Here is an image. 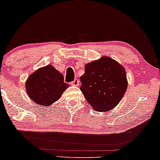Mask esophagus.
Wrapping results in <instances>:
<instances>
[{
  "label": "esophagus",
  "mask_w": 160,
  "mask_h": 160,
  "mask_svg": "<svg viewBox=\"0 0 160 160\" xmlns=\"http://www.w3.org/2000/svg\"><path fill=\"white\" fill-rule=\"evenodd\" d=\"M71 85H73V86H78L79 85V81L78 79H75L73 82H71Z\"/></svg>",
  "instance_id": "34e87169"
}]
</instances>
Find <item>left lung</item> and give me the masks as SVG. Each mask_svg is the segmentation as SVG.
Returning a JSON list of instances; mask_svg holds the SVG:
<instances>
[{
  "instance_id": "left-lung-1",
  "label": "left lung",
  "mask_w": 160,
  "mask_h": 160,
  "mask_svg": "<svg viewBox=\"0 0 160 160\" xmlns=\"http://www.w3.org/2000/svg\"><path fill=\"white\" fill-rule=\"evenodd\" d=\"M80 89L94 110L106 112L121 101L128 89L124 68L109 57L103 56L85 65L80 78Z\"/></svg>"
}]
</instances>
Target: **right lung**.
<instances>
[{
  "instance_id": "add662e5",
  "label": "right lung",
  "mask_w": 160,
  "mask_h": 160,
  "mask_svg": "<svg viewBox=\"0 0 160 160\" xmlns=\"http://www.w3.org/2000/svg\"><path fill=\"white\" fill-rule=\"evenodd\" d=\"M69 85L52 65L42 67L28 76L25 89L28 96L38 106L47 107L60 99Z\"/></svg>"
}]
</instances>
